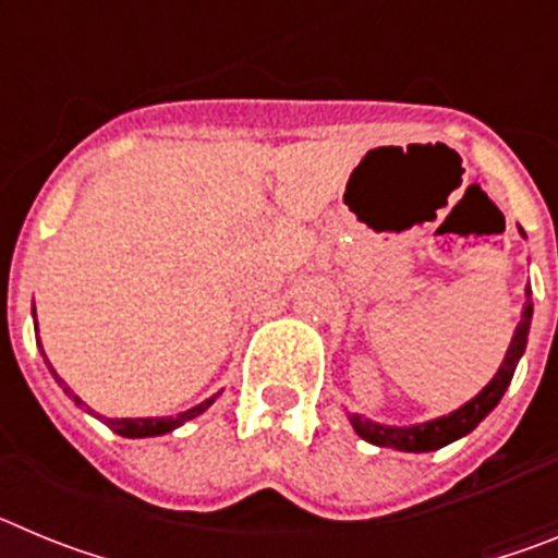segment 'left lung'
Here are the masks:
<instances>
[{
  "label": "left lung",
  "mask_w": 558,
  "mask_h": 558,
  "mask_svg": "<svg viewBox=\"0 0 558 558\" xmlns=\"http://www.w3.org/2000/svg\"><path fill=\"white\" fill-rule=\"evenodd\" d=\"M522 231V229H520ZM531 315H534V304H531V288H525V307H522V318L514 329V338L509 343V352L502 357L500 368L492 377V383L483 388L477 397H472L466 405H461L458 411L447 413V416L430 418V422H422V425L411 427H391V425H377L372 418L352 413L349 422H352L354 433L360 438H366L368 445L377 447H391L399 452H433L441 450V447L452 445L461 436L475 430L483 418L489 416L497 408V402L502 399L506 388H509L511 377H514V368L520 363L522 352H525V343H529V329H531Z\"/></svg>",
  "instance_id": "8db88e82"
}]
</instances>
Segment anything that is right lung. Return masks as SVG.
I'll list each match as a JSON object with an SVG mask.
<instances>
[{
    "label": "right lung",
    "instance_id": "1",
    "mask_svg": "<svg viewBox=\"0 0 558 558\" xmlns=\"http://www.w3.org/2000/svg\"><path fill=\"white\" fill-rule=\"evenodd\" d=\"M33 315H36V310H33ZM38 347H41V343H38ZM41 352H44V349H41ZM44 360H47V354H44ZM47 366H49V360H47ZM49 372H52V377H56L58 386L63 388V393H66V397L72 399V402H75L77 408H86L88 413H95V411H92V408L86 405V402H83L81 397H77L75 391H72V388L66 386V383H63L61 377H58L56 368L49 366ZM215 399H218V393H215V397H209V399H204L201 405H195V408H190V411L179 413V416H150V418H106V416H100V418H102V422H106L108 427H111L113 433H120V436H125V438L165 436V433L175 430V427H181V425H184V422H190V418L201 416V413H204L206 408H209L211 402H215ZM95 416H97V413H95Z\"/></svg>",
    "mask_w": 558,
    "mask_h": 558
}]
</instances>
